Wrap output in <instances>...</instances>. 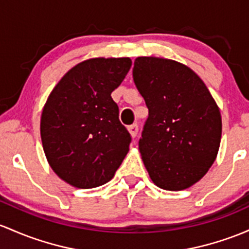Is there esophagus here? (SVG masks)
Segmentation results:
<instances>
[{"label":"esophagus","mask_w":249,"mask_h":249,"mask_svg":"<svg viewBox=\"0 0 249 249\" xmlns=\"http://www.w3.org/2000/svg\"><path fill=\"white\" fill-rule=\"evenodd\" d=\"M127 129H129V132L131 133V136H132L133 138H135L136 136H137V132H138V125L137 124L130 125V126L127 127Z\"/></svg>","instance_id":"1"}]
</instances>
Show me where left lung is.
<instances>
[{"mask_svg":"<svg viewBox=\"0 0 249 249\" xmlns=\"http://www.w3.org/2000/svg\"><path fill=\"white\" fill-rule=\"evenodd\" d=\"M149 117L139 151L150 178L164 190L187 189L214 163L222 120L201 78L174 60L139 56L132 71Z\"/></svg>","mask_w":249,"mask_h":249,"instance_id":"left-lung-1","label":"left lung"}]
</instances>
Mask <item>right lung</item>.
Segmentation results:
<instances>
[{"mask_svg": "<svg viewBox=\"0 0 249 249\" xmlns=\"http://www.w3.org/2000/svg\"><path fill=\"white\" fill-rule=\"evenodd\" d=\"M130 58L80 62L61 78L41 114L46 157L61 179L80 189L111 181L129 152L131 136L111 93L130 71Z\"/></svg>", "mask_w": 249, "mask_h": 249, "instance_id": "obj_1", "label": "right lung"}]
</instances>
